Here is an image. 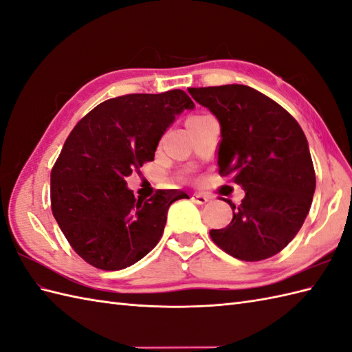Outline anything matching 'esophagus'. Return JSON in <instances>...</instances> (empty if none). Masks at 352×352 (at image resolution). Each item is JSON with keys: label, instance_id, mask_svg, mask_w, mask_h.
Instances as JSON below:
<instances>
[{"label": "esophagus", "instance_id": "obj_1", "mask_svg": "<svg viewBox=\"0 0 352 352\" xmlns=\"http://www.w3.org/2000/svg\"><path fill=\"white\" fill-rule=\"evenodd\" d=\"M192 199H193L196 204H199V206H202V204H206V202L210 201V196H207L206 193L198 192V193H193V195H192Z\"/></svg>", "mask_w": 352, "mask_h": 352}]
</instances>
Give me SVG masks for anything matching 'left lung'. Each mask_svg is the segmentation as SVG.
<instances>
[{
    "label": "left lung",
    "instance_id": "obj_1",
    "mask_svg": "<svg viewBox=\"0 0 352 352\" xmlns=\"http://www.w3.org/2000/svg\"><path fill=\"white\" fill-rule=\"evenodd\" d=\"M220 124V175L244 190L231 223L211 230L217 246L236 259L261 261L297 235L312 206L316 178L309 144L291 113L248 85L189 88Z\"/></svg>",
    "mask_w": 352,
    "mask_h": 352
}]
</instances>
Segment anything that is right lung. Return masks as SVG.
Returning a JSON list of instances; mask_svg holds the SVG:
<instances>
[{
  "instance_id": "obj_1",
  "label": "right lung",
  "mask_w": 352,
  "mask_h": 352,
  "mask_svg": "<svg viewBox=\"0 0 352 352\" xmlns=\"http://www.w3.org/2000/svg\"><path fill=\"white\" fill-rule=\"evenodd\" d=\"M195 103L183 89L127 94L97 104L65 139L51 173L52 214L78 255L116 272L151 252L182 190L136 199L126 177L154 160L160 138Z\"/></svg>"
}]
</instances>
